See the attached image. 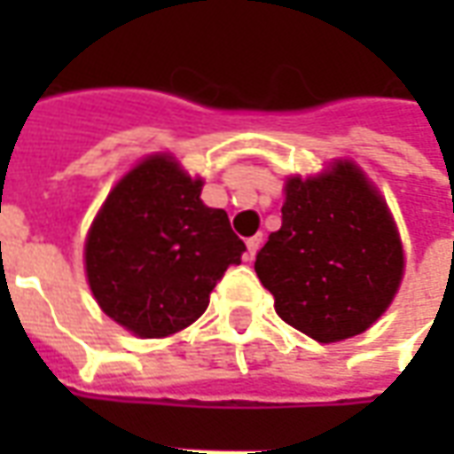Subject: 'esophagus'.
Listing matches in <instances>:
<instances>
[{"mask_svg":"<svg viewBox=\"0 0 454 454\" xmlns=\"http://www.w3.org/2000/svg\"><path fill=\"white\" fill-rule=\"evenodd\" d=\"M260 243H262V236H253L246 240V260H253L257 255V250H260Z\"/></svg>","mask_w":454,"mask_h":454,"instance_id":"1","label":"esophagus"}]
</instances>
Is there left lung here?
I'll use <instances>...</instances> for the list:
<instances>
[{
	"instance_id": "left-lung-1",
	"label": "left lung",
	"mask_w": 454,
	"mask_h": 454,
	"mask_svg": "<svg viewBox=\"0 0 454 454\" xmlns=\"http://www.w3.org/2000/svg\"><path fill=\"white\" fill-rule=\"evenodd\" d=\"M403 270L394 214L357 162L285 179L282 228L255 260L285 324L318 342L364 333L399 294Z\"/></svg>"
}]
</instances>
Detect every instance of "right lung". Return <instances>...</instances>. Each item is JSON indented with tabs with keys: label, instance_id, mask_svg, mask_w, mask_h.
Wrapping results in <instances>:
<instances>
[{
	"label": "right lung",
	"instance_id": "right-lung-1",
	"mask_svg": "<svg viewBox=\"0 0 454 454\" xmlns=\"http://www.w3.org/2000/svg\"><path fill=\"white\" fill-rule=\"evenodd\" d=\"M204 179L172 153L138 160L112 187L84 238V275L114 324L169 338L207 311L243 240L223 208L201 201Z\"/></svg>",
	"mask_w": 454,
	"mask_h": 454
}]
</instances>
